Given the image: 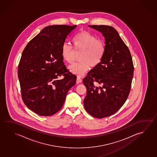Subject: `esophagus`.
Masks as SVG:
<instances>
[{"label":"esophagus","mask_w":157,"mask_h":157,"mask_svg":"<svg viewBox=\"0 0 157 157\" xmlns=\"http://www.w3.org/2000/svg\"><path fill=\"white\" fill-rule=\"evenodd\" d=\"M82 82V80L80 77H77V79H76V83L77 84H79L80 83Z\"/></svg>","instance_id":"1"}]
</instances>
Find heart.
Returning <instances> with one entry per match:
<instances>
[{"mask_svg": "<svg viewBox=\"0 0 157 157\" xmlns=\"http://www.w3.org/2000/svg\"><path fill=\"white\" fill-rule=\"evenodd\" d=\"M76 50L82 51L80 54V62L70 65L69 69L74 74L81 76L84 75L90 66L97 67L101 62L105 51L104 42L98 39L94 35L86 30L78 33L72 41ZM61 53L63 59L69 63L72 62L74 50L67 44L63 45Z\"/></svg>", "mask_w": 157, "mask_h": 157, "instance_id": "b5f03b06", "label": "heart"}]
</instances>
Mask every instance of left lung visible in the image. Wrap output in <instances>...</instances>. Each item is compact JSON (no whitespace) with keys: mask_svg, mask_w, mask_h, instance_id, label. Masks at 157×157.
<instances>
[{"mask_svg":"<svg viewBox=\"0 0 157 157\" xmlns=\"http://www.w3.org/2000/svg\"><path fill=\"white\" fill-rule=\"evenodd\" d=\"M102 33L105 51L99 64L83 80L87 88L84 106L97 118L109 117L120 109L127 100L131 88L134 65L129 50L111 26L88 25ZM101 86H95L94 82Z\"/></svg>","mask_w":157,"mask_h":157,"instance_id":"left-lung-1","label":"left lung"}]
</instances>
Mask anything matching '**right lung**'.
Instances as JSON below:
<instances>
[{
	"instance_id": "obj_1",
	"label": "right lung",
	"mask_w": 157,
	"mask_h": 157,
	"mask_svg": "<svg viewBox=\"0 0 157 157\" xmlns=\"http://www.w3.org/2000/svg\"><path fill=\"white\" fill-rule=\"evenodd\" d=\"M77 27L50 25L28 42L18 68L23 101L37 115L50 116L59 111L76 76L66 68L61 49L67 35ZM64 78L58 80L59 76Z\"/></svg>"
}]
</instances>
